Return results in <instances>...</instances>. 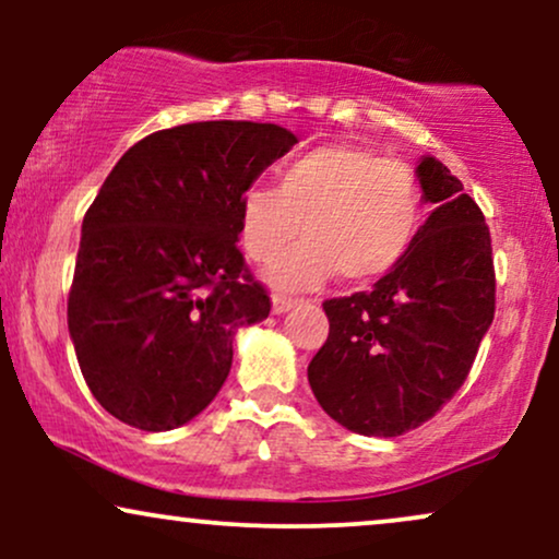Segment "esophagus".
Wrapping results in <instances>:
<instances>
[{"label":"esophagus","mask_w":559,"mask_h":559,"mask_svg":"<svg viewBox=\"0 0 559 559\" xmlns=\"http://www.w3.org/2000/svg\"><path fill=\"white\" fill-rule=\"evenodd\" d=\"M297 301L299 299L286 297V294H275V297H273V312H275V316H281V312H288L294 305H297Z\"/></svg>","instance_id":"1"}]
</instances>
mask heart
<instances>
[{"label": "heart", "mask_w": 559, "mask_h": 559, "mask_svg": "<svg viewBox=\"0 0 559 559\" xmlns=\"http://www.w3.org/2000/svg\"><path fill=\"white\" fill-rule=\"evenodd\" d=\"M420 221L413 168L352 144L310 150L278 173V189L252 186L239 202L241 241L254 262L278 258L305 226L307 241L267 271L278 288H312L333 273L370 284L404 260Z\"/></svg>", "instance_id": "heart-1"}]
</instances>
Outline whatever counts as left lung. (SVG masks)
<instances>
[{
	"label": "left lung",
	"mask_w": 559,
	"mask_h": 559,
	"mask_svg": "<svg viewBox=\"0 0 559 559\" xmlns=\"http://www.w3.org/2000/svg\"><path fill=\"white\" fill-rule=\"evenodd\" d=\"M436 204L413 247L370 292L325 299L329 338L307 368L333 420L362 436H402L457 394L493 320L491 236L478 204L436 157L418 165Z\"/></svg>",
	"instance_id": "8db88e82"
}]
</instances>
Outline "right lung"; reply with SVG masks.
<instances>
[{
	"label": "right lung",
	"mask_w": 559,
	"mask_h": 559,
	"mask_svg": "<svg viewBox=\"0 0 559 559\" xmlns=\"http://www.w3.org/2000/svg\"><path fill=\"white\" fill-rule=\"evenodd\" d=\"M297 136L207 120L150 133L83 215L68 329L94 400L141 431L197 418L226 383L234 336L271 316L239 241V202Z\"/></svg>",
	"instance_id": "right-lung-1"
}]
</instances>
